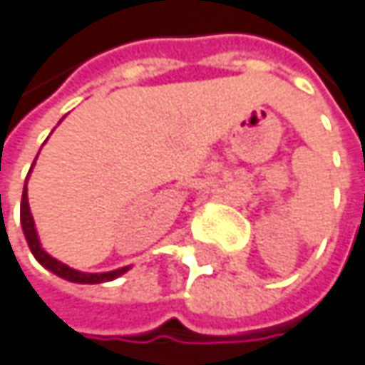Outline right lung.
<instances>
[{"label":"right lung","mask_w":365,"mask_h":365,"mask_svg":"<svg viewBox=\"0 0 365 365\" xmlns=\"http://www.w3.org/2000/svg\"><path fill=\"white\" fill-rule=\"evenodd\" d=\"M34 164H36V160H34ZM34 164H31V168H34ZM31 168H29V173H31ZM27 177H29V175H27ZM21 227H23V235H25L27 246H29L31 255L36 257V261H38L44 269H48L51 274H55V276H59V278H63V280H68V282H76V284H100V282H110V280L123 276V274L130 269V265H128V267H119V269H113V272L87 274V272L72 269L70 265H66V263L57 261L55 257H51V255L42 248L40 237H38V231H36V222H34V216H31V210H29V199H27V181H25L23 197H21Z\"/></svg>","instance_id":"1"}]
</instances>
